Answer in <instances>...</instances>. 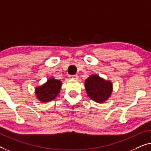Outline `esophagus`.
<instances>
[{"mask_svg": "<svg viewBox=\"0 0 151 151\" xmlns=\"http://www.w3.org/2000/svg\"><path fill=\"white\" fill-rule=\"evenodd\" d=\"M70 78H71V79H74V80H77L78 78V75L70 76Z\"/></svg>", "mask_w": 151, "mask_h": 151, "instance_id": "esophagus-1", "label": "esophagus"}]
</instances>
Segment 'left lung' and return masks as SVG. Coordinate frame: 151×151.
<instances>
[{
  "label": "left lung",
  "mask_w": 151,
  "mask_h": 151,
  "mask_svg": "<svg viewBox=\"0 0 151 151\" xmlns=\"http://www.w3.org/2000/svg\"><path fill=\"white\" fill-rule=\"evenodd\" d=\"M88 96L98 103H104L111 96L113 85L111 81L104 79L98 75H90L85 81Z\"/></svg>",
  "instance_id": "obj_1"
}]
</instances>
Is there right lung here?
I'll use <instances>...</instances> for the list:
<instances>
[{
    "instance_id": "add662e5",
    "label": "right lung",
    "mask_w": 151,
    "mask_h": 151,
    "mask_svg": "<svg viewBox=\"0 0 151 151\" xmlns=\"http://www.w3.org/2000/svg\"><path fill=\"white\" fill-rule=\"evenodd\" d=\"M61 81L57 80L54 77L48 78L45 83L35 88V96L41 103H45L56 99L61 90Z\"/></svg>"
}]
</instances>
